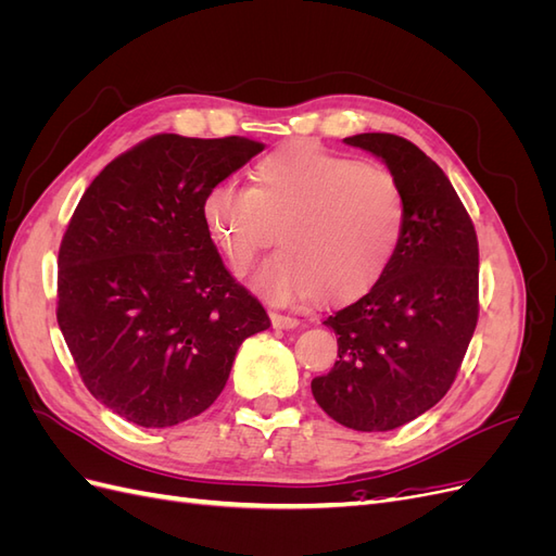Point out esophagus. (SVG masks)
I'll use <instances>...</instances> for the list:
<instances>
[{
    "label": "esophagus",
    "instance_id": "34e87169",
    "mask_svg": "<svg viewBox=\"0 0 556 556\" xmlns=\"http://www.w3.org/2000/svg\"><path fill=\"white\" fill-rule=\"evenodd\" d=\"M271 325L276 327V329H294V327H299V319L296 317H292V315H282V313H271Z\"/></svg>",
    "mask_w": 556,
    "mask_h": 556
}]
</instances>
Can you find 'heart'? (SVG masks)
Wrapping results in <instances>:
<instances>
[{"label":"heart","instance_id":"1","mask_svg":"<svg viewBox=\"0 0 556 556\" xmlns=\"http://www.w3.org/2000/svg\"><path fill=\"white\" fill-rule=\"evenodd\" d=\"M201 211L233 271L255 264L279 229L280 250L252 278L278 304L366 294L392 266L406 229V197L390 172L313 141L257 160L252 188L217 180Z\"/></svg>","mask_w":556,"mask_h":556}]
</instances>
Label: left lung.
Segmentation results:
<instances>
[{"instance_id": "1", "label": "left lung", "mask_w": 556, "mask_h": 556, "mask_svg": "<svg viewBox=\"0 0 556 556\" xmlns=\"http://www.w3.org/2000/svg\"><path fill=\"white\" fill-rule=\"evenodd\" d=\"M380 157L406 197L396 257L371 292L325 319L339 359L311 382L355 431H392L433 408L457 378L478 325V237L443 169L396 134L348 137Z\"/></svg>"}]
</instances>
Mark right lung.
<instances>
[{"instance_id": "1", "label": "right lung", "mask_w": 556, "mask_h": 556, "mask_svg": "<svg viewBox=\"0 0 556 556\" xmlns=\"http://www.w3.org/2000/svg\"><path fill=\"white\" fill-rule=\"evenodd\" d=\"M264 143L155 134L106 164L66 227L58 325L90 394L164 429L220 396L248 336L271 327L227 271L204 194Z\"/></svg>"}]
</instances>
